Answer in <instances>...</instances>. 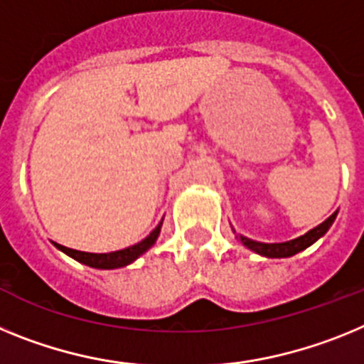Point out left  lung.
Listing matches in <instances>:
<instances>
[{"label": "left lung", "mask_w": 364, "mask_h": 364, "mask_svg": "<svg viewBox=\"0 0 364 364\" xmlns=\"http://www.w3.org/2000/svg\"><path fill=\"white\" fill-rule=\"evenodd\" d=\"M337 218V213L331 214L326 221H322L321 225H317L315 229H311L309 232H306L304 236H300V238L291 240V242H284V243H262V242H255V240L243 238L240 236L242 243L251 251L258 252V255H264L267 258H286V257H293L296 252L304 251L306 247H309L311 243L317 242L321 236L326 235V230L330 229L331 223Z\"/></svg>", "instance_id": "8db88e82"}]
</instances>
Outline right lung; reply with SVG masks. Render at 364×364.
<instances>
[{"mask_svg":"<svg viewBox=\"0 0 364 364\" xmlns=\"http://www.w3.org/2000/svg\"><path fill=\"white\" fill-rule=\"evenodd\" d=\"M159 230H161V223L156 227V229L151 230L150 236H146L143 242L135 243V245H132V247L128 249H122V251L106 252V255L75 251V249L64 247V245H58V243H55V245L60 249V251H64L65 255H69V257L75 258V260L82 262V264L90 265V267H97V269H115V267H124V265L132 264L135 258L141 257L144 251H148V249L156 243L157 236H159Z\"/></svg>","mask_w":364,"mask_h":364,"instance_id":"obj_1","label":"right lung"}]
</instances>
